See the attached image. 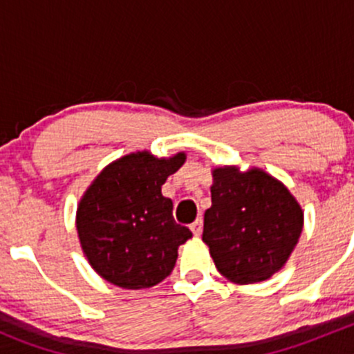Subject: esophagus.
<instances>
[{"label": "esophagus", "instance_id": "1", "mask_svg": "<svg viewBox=\"0 0 354 354\" xmlns=\"http://www.w3.org/2000/svg\"><path fill=\"white\" fill-rule=\"evenodd\" d=\"M191 230H192V233H194V236L201 235V232H203V218H198V220H196L194 223L191 225Z\"/></svg>", "mask_w": 354, "mask_h": 354}]
</instances>
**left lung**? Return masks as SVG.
Instances as JSON below:
<instances>
[{
  "label": "left lung",
  "mask_w": 354,
  "mask_h": 354,
  "mask_svg": "<svg viewBox=\"0 0 354 354\" xmlns=\"http://www.w3.org/2000/svg\"><path fill=\"white\" fill-rule=\"evenodd\" d=\"M203 242L228 281L252 285L279 271L297 247L304 209L290 189L262 169L214 167Z\"/></svg>",
  "instance_id": "1"
}]
</instances>
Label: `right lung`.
<instances>
[{
	"mask_svg": "<svg viewBox=\"0 0 354 354\" xmlns=\"http://www.w3.org/2000/svg\"><path fill=\"white\" fill-rule=\"evenodd\" d=\"M185 162V153L158 158L148 150L109 163L76 209L80 245L93 271L124 290L158 285L172 272L178 245L192 236L172 216L162 185Z\"/></svg>",
	"mask_w": 354,
	"mask_h": 354,
	"instance_id": "add662e5",
	"label": "right lung"
}]
</instances>
